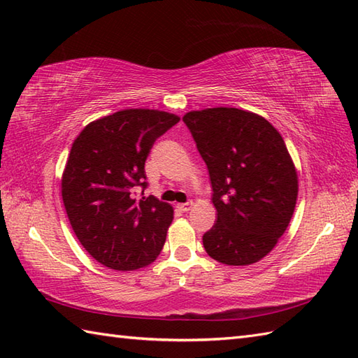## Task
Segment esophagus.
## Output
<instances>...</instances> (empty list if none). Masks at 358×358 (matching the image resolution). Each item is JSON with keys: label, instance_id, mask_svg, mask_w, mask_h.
<instances>
[{"label": "esophagus", "instance_id": "34e87169", "mask_svg": "<svg viewBox=\"0 0 358 358\" xmlns=\"http://www.w3.org/2000/svg\"><path fill=\"white\" fill-rule=\"evenodd\" d=\"M192 208H194V201H187V203H181V204H178V209H180V210H183V212L191 210Z\"/></svg>", "mask_w": 358, "mask_h": 358}]
</instances>
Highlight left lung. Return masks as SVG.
I'll return each mask as SVG.
<instances>
[{
    "label": "left lung",
    "mask_w": 358,
    "mask_h": 358,
    "mask_svg": "<svg viewBox=\"0 0 358 358\" xmlns=\"http://www.w3.org/2000/svg\"><path fill=\"white\" fill-rule=\"evenodd\" d=\"M208 166L217 222L203 246L227 266L260 262L287 229L299 175L283 136L264 117L237 108L183 117Z\"/></svg>",
    "instance_id": "obj_1"
}]
</instances>
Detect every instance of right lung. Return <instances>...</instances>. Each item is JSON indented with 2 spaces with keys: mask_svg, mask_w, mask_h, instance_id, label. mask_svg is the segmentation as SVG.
Listing matches in <instances>:
<instances>
[{
  "mask_svg": "<svg viewBox=\"0 0 358 358\" xmlns=\"http://www.w3.org/2000/svg\"><path fill=\"white\" fill-rule=\"evenodd\" d=\"M180 117L157 109H123L89 123L75 138L62 177V196L81 246L113 271L157 260L173 220L171 204L138 200L144 163L155 140Z\"/></svg>",
  "mask_w": 358,
  "mask_h": 358,
  "instance_id": "right-lung-1",
  "label": "right lung"
}]
</instances>
